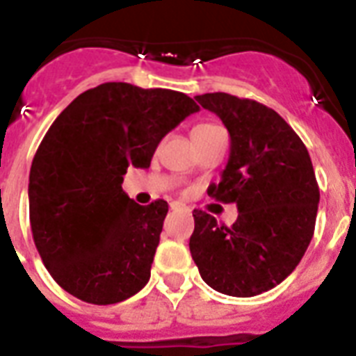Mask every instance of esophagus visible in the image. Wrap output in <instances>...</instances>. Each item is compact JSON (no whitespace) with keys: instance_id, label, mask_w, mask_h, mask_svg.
I'll use <instances>...</instances> for the list:
<instances>
[{"instance_id":"34e87169","label":"esophagus","mask_w":356,"mask_h":356,"mask_svg":"<svg viewBox=\"0 0 356 356\" xmlns=\"http://www.w3.org/2000/svg\"><path fill=\"white\" fill-rule=\"evenodd\" d=\"M170 209L172 211H189V207L186 204H181V202H170Z\"/></svg>"}]
</instances>
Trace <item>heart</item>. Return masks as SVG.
Segmentation results:
<instances>
[{"label":"heart","mask_w":356,"mask_h":356,"mask_svg":"<svg viewBox=\"0 0 356 356\" xmlns=\"http://www.w3.org/2000/svg\"><path fill=\"white\" fill-rule=\"evenodd\" d=\"M213 129H218V127H215V124H196L195 129H193V132H202V130H213Z\"/></svg>","instance_id":"b5f03b06"}]
</instances>
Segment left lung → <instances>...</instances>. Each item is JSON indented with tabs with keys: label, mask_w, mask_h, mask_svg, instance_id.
Segmentation results:
<instances>
[{
	"label": "left lung",
	"mask_w": 356,
	"mask_h": 356,
	"mask_svg": "<svg viewBox=\"0 0 356 356\" xmlns=\"http://www.w3.org/2000/svg\"><path fill=\"white\" fill-rule=\"evenodd\" d=\"M229 132V158L207 195L237 204L232 227L195 209L189 238L202 280L217 292L250 298L280 285L300 264L316 224L318 189L300 136L272 108L229 93L196 95Z\"/></svg>",
	"instance_id": "8db88e82"
}]
</instances>
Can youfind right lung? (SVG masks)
Masks as SVG:
<instances>
[{
  "mask_svg": "<svg viewBox=\"0 0 356 356\" xmlns=\"http://www.w3.org/2000/svg\"><path fill=\"white\" fill-rule=\"evenodd\" d=\"M200 108L186 93L106 82L81 93L51 124L29 172L31 232L53 280L79 300L112 305L150 277L169 206L123 191L161 139Z\"/></svg>",
  "mask_w": 356,
  "mask_h": 356,
  "instance_id": "add662e5",
  "label": "right lung"
}]
</instances>
